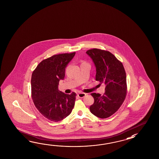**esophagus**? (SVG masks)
<instances>
[{"mask_svg": "<svg viewBox=\"0 0 159 159\" xmlns=\"http://www.w3.org/2000/svg\"><path fill=\"white\" fill-rule=\"evenodd\" d=\"M85 95H86V94L84 93H79L78 94V97L81 98H84Z\"/></svg>", "mask_w": 159, "mask_h": 159, "instance_id": "34e87169", "label": "esophagus"}]
</instances>
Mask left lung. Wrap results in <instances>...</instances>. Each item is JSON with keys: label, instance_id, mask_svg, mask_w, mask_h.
I'll return each instance as SVG.
<instances>
[{"label": "left lung", "instance_id": "1", "mask_svg": "<svg viewBox=\"0 0 159 159\" xmlns=\"http://www.w3.org/2000/svg\"><path fill=\"white\" fill-rule=\"evenodd\" d=\"M96 68V81L106 85L104 94L92 93L94 102L90 107L93 114L100 118L113 115L125 99L127 83L125 70L120 61L108 51L92 49L86 52Z\"/></svg>", "mask_w": 159, "mask_h": 159}]
</instances>
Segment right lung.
Here are the masks:
<instances>
[{
  "label": "right lung",
  "instance_id": "add662e5",
  "mask_svg": "<svg viewBox=\"0 0 159 159\" xmlns=\"http://www.w3.org/2000/svg\"><path fill=\"white\" fill-rule=\"evenodd\" d=\"M75 54H56L41 62L31 77L32 98L36 107L45 118L58 122L70 115L76 94L60 91L59 81L64 79L65 68Z\"/></svg>",
  "mask_w": 159,
  "mask_h": 159
}]
</instances>
